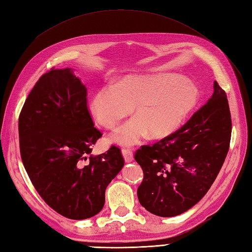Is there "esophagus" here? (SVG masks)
<instances>
[{
  "instance_id": "1",
  "label": "esophagus",
  "mask_w": 252,
  "mask_h": 252,
  "mask_svg": "<svg viewBox=\"0 0 252 252\" xmlns=\"http://www.w3.org/2000/svg\"><path fill=\"white\" fill-rule=\"evenodd\" d=\"M122 155L123 158H125L126 162H131L133 160V152L129 148H123L122 149Z\"/></svg>"
}]
</instances>
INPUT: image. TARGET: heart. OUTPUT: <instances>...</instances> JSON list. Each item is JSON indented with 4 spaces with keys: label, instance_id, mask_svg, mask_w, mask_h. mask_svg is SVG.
Wrapping results in <instances>:
<instances>
[{
    "label": "heart",
    "instance_id": "b5f03b06",
    "mask_svg": "<svg viewBox=\"0 0 252 252\" xmlns=\"http://www.w3.org/2000/svg\"><path fill=\"white\" fill-rule=\"evenodd\" d=\"M198 90L189 80L172 74L126 76L91 95L89 111L105 129H114L130 114L127 121L111 135L120 145H134L149 133L153 138L172 134L194 109Z\"/></svg>",
    "mask_w": 252,
    "mask_h": 252
}]
</instances>
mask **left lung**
Masks as SVG:
<instances>
[{
    "instance_id": "1",
    "label": "left lung",
    "mask_w": 252,
    "mask_h": 252,
    "mask_svg": "<svg viewBox=\"0 0 252 252\" xmlns=\"http://www.w3.org/2000/svg\"><path fill=\"white\" fill-rule=\"evenodd\" d=\"M226 94L217 81L207 104L185 125L136 151L144 179L137 198L147 211L170 218L184 213L207 194L220 172L231 142Z\"/></svg>"
}]
</instances>
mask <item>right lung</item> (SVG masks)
Segmentation results:
<instances>
[{
	"instance_id": "1",
	"label": "right lung",
	"mask_w": 252,
	"mask_h": 252,
	"mask_svg": "<svg viewBox=\"0 0 252 252\" xmlns=\"http://www.w3.org/2000/svg\"><path fill=\"white\" fill-rule=\"evenodd\" d=\"M18 131L25 169L47 205L71 220L97 215L125 160L116 146L91 155L101 133L88 109L87 88L72 69L53 68L39 79L21 109Z\"/></svg>"
}]
</instances>
